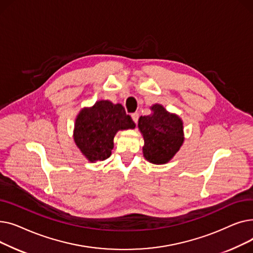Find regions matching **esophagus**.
<instances>
[{
	"mask_svg": "<svg viewBox=\"0 0 253 253\" xmlns=\"http://www.w3.org/2000/svg\"><path fill=\"white\" fill-rule=\"evenodd\" d=\"M138 113H133L131 115V118H132V120H133V122L136 124L137 123V121H138Z\"/></svg>",
	"mask_w": 253,
	"mask_h": 253,
	"instance_id": "1",
	"label": "esophagus"
}]
</instances>
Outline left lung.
Here are the masks:
<instances>
[{
    "label": "left lung",
    "instance_id": "8db88e82",
    "mask_svg": "<svg viewBox=\"0 0 253 253\" xmlns=\"http://www.w3.org/2000/svg\"><path fill=\"white\" fill-rule=\"evenodd\" d=\"M152 114L140 116L138 129L143 137L142 153L145 160L162 165L168 163L184 141L181 118L168 112L160 103L151 106Z\"/></svg>",
    "mask_w": 253,
    "mask_h": 253
}]
</instances>
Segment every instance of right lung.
<instances>
[{
	"label": "right lung",
	"instance_id": "right-lung-1",
	"mask_svg": "<svg viewBox=\"0 0 253 253\" xmlns=\"http://www.w3.org/2000/svg\"><path fill=\"white\" fill-rule=\"evenodd\" d=\"M134 128V122L126 115L121 103L101 99L79 112L75 121L74 140L87 160L94 163L112 155L118 131Z\"/></svg>",
	"mask_w": 253,
	"mask_h": 253
}]
</instances>
